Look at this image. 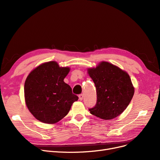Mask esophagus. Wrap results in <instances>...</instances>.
<instances>
[{"mask_svg":"<svg viewBox=\"0 0 160 160\" xmlns=\"http://www.w3.org/2000/svg\"><path fill=\"white\" fill-rule=\"evenodd\" d=\"M78 97H79V100H83V95L82 94H80V95H79Z\"/></svg>","mask_w":160,"mask_h":160,"instance_id":"esophagus-1","label":"esophagus"}]
</instances>
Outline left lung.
Wrapping results in <instances>:
<instances>
[{
    "label": "left lung",
    "mask_w": 160,
    "mask_h": 160,
    "mask_svg": "<svg viewBox=\"0 0 160 160\" xmlns=\"http://www.w3.org/2000/svg\"><path fill=\"white\" fill-rule=\"evenodd\" d=\"M97 91V103L90 113L104 120L115 118L130 104L134 88L128 74L112 63L100 62L88 69Z\"/></svg>",
    "instance_id": "left-lung-1"
}]
</instances>
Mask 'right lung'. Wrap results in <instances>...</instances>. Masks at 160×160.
Segmentation results:
<instances>
[{"label": "right lung", "mask_w": 160, "mask_h": 160, "mask_svg": "<svg viewBox=\"0 0 160 160\" xmlns=\"http://www.w3.org/2000/svg\"><path fill=\"white\" fill-rule=\"evenodd\" d=\"M69 67H60L56 62L39 65L24 83V98L30 113L39 121L54 124L69 113L72 103L78 99L63 80Z\"/></svg>", "instance_id": "add662e5"}]
</instances>
